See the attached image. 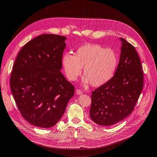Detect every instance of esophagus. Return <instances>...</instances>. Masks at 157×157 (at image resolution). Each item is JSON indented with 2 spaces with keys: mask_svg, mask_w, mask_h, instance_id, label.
Listing matches in <instances>:
<instances>
[{
  "mask_svg": "<svg viewBox=\"0 0 157 157\" xmlns=\"http://www.w3.org/2000/svg\"><path fill=\"white\" fill-rule=\"evenodd\" d=\"M76 94H77V95H80V94H82V90H79V89H77V90H76Z\"/></svg>",
  "mask_w": 157,
  "mask_h": 157,
  "instance_id": "esophagus-1",
  "label": "esophagus"
}]
</instances>
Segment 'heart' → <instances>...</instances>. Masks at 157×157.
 Returning a JSON list of instances; mask_svg holds the SVG:
<instances>
[{"instance_id": "heart-1", "label": "heart", "mask_w": 157, "mask_h": 157, "mask_svg": "<svg viewBox=\"0 0 157 157\" xmlns=\"http://www.w3.org/2000/svg\"><path fill=\"white\" fill-rule=\"evenodd\" d=\"M62 65L69 80L73 81L77 79L83 67V83L90 82L93 86H100L113 77L118 65V57L113 50L99 44H86L76 50L74 56L65 54Z\"/></svg>"}]
</instances>
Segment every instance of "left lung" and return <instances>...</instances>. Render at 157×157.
<instances>
[{
  "label": "left lung",
  "mask_w": 157,
  "mask_h": 157,
  "mask_svg": "<svg viewBox=\"0 0 157 157\" xmlns=\"http://www.w3.org/2000/svg\"><path fill=\"white\" fill-rule=\"evenodd\" d=\"M111 79L92 92L91 119L100 126H111L124 120L134 110L144 86V73L135 48L124 39Z\"/></svg>",
  "instance_id": "obj_1"
}]
</instances>
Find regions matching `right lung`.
Returning <instances> with one entry per match:
<instances>
[{"mask_svg": "<svg viewBox=\"0 0 157 157\" xmlns=\"http://www.w3.org/2000/svg\"><path fill=\"white\" fill-rule=\"evenodd\" d=\"M63 36L43 34L22 47L10 77L12 95L30 124L48 128L63 116L75 87L60 71L66 47Z\"/></svg>", "mask_w": 157, "mask_h": 157, "instance_id": "1", "label": "right lung"}]
</instances>
